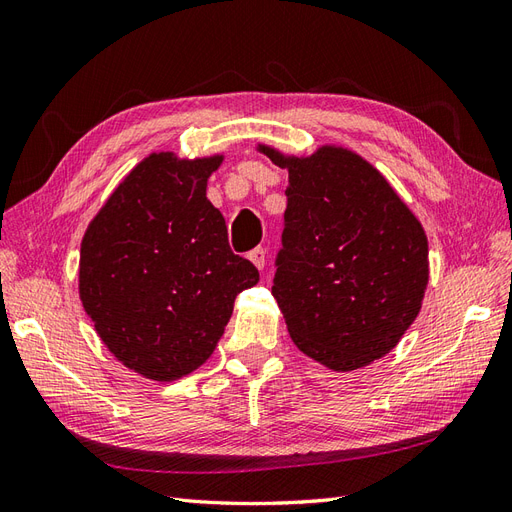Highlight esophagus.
Returning a JSON list of instances; mask_svg holds the SVG:
<instances>
[{"label":"esophagus","mask_w":512,"mask_h":512,"mask_svg":"<svg viewBox=\"0 0 512 512\" xmlns=\"http://www.w3.org/2000/svg\"><path fill=\"white\" fill-rule=\"evenodd\" d=\"M247 258L252 260V265L256 267V269H262L265 267V250H262V247H256V250H252L250 254H247Z\"/></svg>","instance_id":"esophagus-1"}]
</instances>
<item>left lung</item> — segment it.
<instances>
[{"label": "left lung", "mask_w": 512, "mask_h": 512, "mask_svg": "<svg viewBox=\"0 0 512 512\" xmlns=\"http://www.w3.org/2000/svg\"><path fill=\"white\" fill-rule=\"evenodd\" d=\"M258 151L288 170L273 297L309 359L333 371L389 354L421 312L427 235L404 200L359 153L324 145L312 156Z\"/></svg>", "instance_id": "8db88e82"}]
</instances>
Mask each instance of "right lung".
Listing matches in <instances>:
<instances>
[{
    "label": "right lung",
    "instance_id": "right-lung-1",
    "mask_svg": "<svg viewBox=\"0 0 512 512\" xmlns=\"http://www.w3.org/2000/svg\"><path fill=\"white\" fill-rule=\"evenodd\" d=\"M224 156L138 162L89 222L79 294L104 346L149 380L192 374L218 346L258 269L232 254L207 181Z\"/></svg>",
    "mask_w": 512,
    "mask_h": 512
}]
</instances>
